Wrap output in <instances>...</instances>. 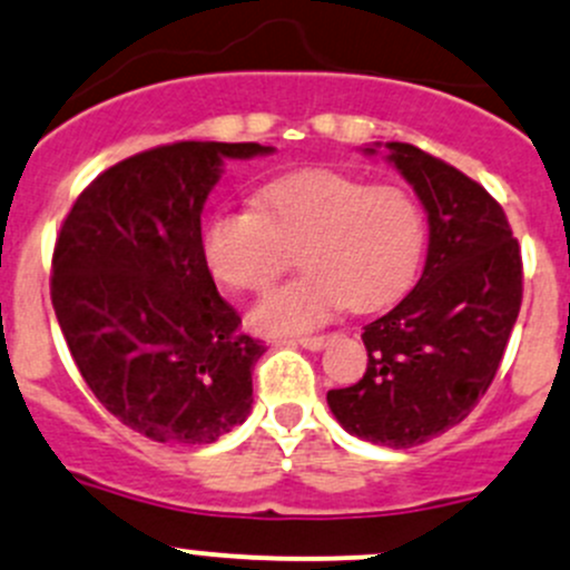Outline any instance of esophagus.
Masks as SVG:
<instances>
[{
    "label": "esophagus",
    "mask_w": 570,
    "mask_h": 570,
    "mask_svg": "<svg viewBox=\"0 0 570 570\" xmlns=\"http://www.w3.org/2000/svg\"><path fill=\"white\" fill-rule=\"evenodd\" d=\"M327 341H331V335H301V338H292V344H301L303 350H325Z\"/></svg>",
    "instance_id": "34e87169"
}]
</instances>
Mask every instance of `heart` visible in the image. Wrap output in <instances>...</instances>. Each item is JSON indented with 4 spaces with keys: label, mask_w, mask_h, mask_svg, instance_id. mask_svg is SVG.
<instances>
[{
    "label": "heart",
    "mask_w": 570,
    "mask_h": 570,
    "mask_svg": "<svg viewBox=\"0 0 570 570\" xmlns=\"http://www.w3.org/2000/svg\"><path fill=\"white\" fill-rule=\"evenodd\" d=\"M426 245L421 207L406 190L327 169L262 188L259 207H220L205 226V262L218 284L267 292L301 248V275L254 308L262 333H303L335 311H374L415 278Z\"/></svg>",
    "instance_id": "obj_1"
}]
</instances>
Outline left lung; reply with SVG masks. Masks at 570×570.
Masks as SVG:
<instances>
[{
	"label": "left lung",
	"mask_w": 570,
	"mask_h": 570,
	"mask_svg": "<svg viewBox=\"0 0 570 570\" xmlns=\"http://www.w3.org/2000/svg\"><path fill=\"white\" fill-rule=\"evenodd\" d=\"M385 147L429 213L426 265L363 327L365 374L327 391V404L350 434L404 451L456 426L489 391L522 308V254L483 185L412 144Z\"/></svg>",
	"instance_id": "left-lung-1"
}]
</instances>
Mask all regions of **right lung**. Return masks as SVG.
<instances>
[{
  "label": "right lung",
  "mask_w": 570,
  "mask_h": 570,
  "mask_svg": "<svg viewBox=\"0 0 570 570\" xmlns=\"http://www.w3.org/2000/svg\"><path fill=\"white\" fill-rule=\"evenodd\" d=\"M256 141H175L98 175L57 235L51 303L95 399L166 445H209L248 417L265 346L239 333L202 248L226 158Z\"/></svg>",
  "instance_id": "1"
}]
</instances>
